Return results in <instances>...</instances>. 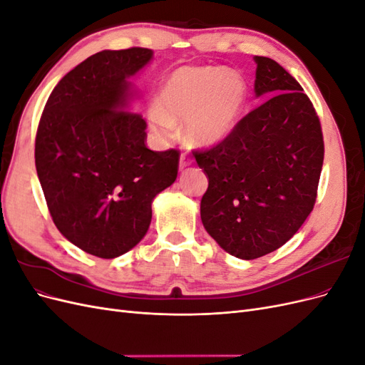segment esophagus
Here are the masks:
<instances>
[{
    "mask_svg": "<svg viewBox=\"0 0 365 365\" xmlns=\"http://www.w3.org/2000/svg\"><path fill=\"white\" fill-rule=\"evenodd\" d=\"M192 157L190 155H187V153H182L181 155V158H180V169L182 170V169H185V168H189V165L192 164Z\"/></svg>",
    "mask_w": 365,
    "mask_h": 365,
    "instance_id": "obj_1",
    "label": "esophagus"
}]
</instances>
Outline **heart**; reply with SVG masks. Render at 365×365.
I'll return each instance as SVG.
<instances>
[{
    "label": "heart",
    "mask_w": 365,
    "mask_h": 365,
    "mask_svg": "<svg viewBox=\"0 0 365 365\" xmlns=\"http://www.w3.org/2000/svg\"><path fill=\"white\" fill-rule=\"evenodd\" d=\"M245 97L247 88L239 76L213 67H185L164 83L149 117L163 138L172 134L175 121L187 120V137L212 145L233 130Z\"/></svg>",
    "instance_id": "obj_1"
}]
</instances>
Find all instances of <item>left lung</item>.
Instances as JSON below:
<instances>
[{
    "label": "left lung",
    "instance_id": "1",
    "mask_svg": "<svg viewBox=\"0 0 365 365\" xmlns=\"http://www.w3.org/2000/svg\"><path fill=\"white\" fill-rule=\"evenodd\" d=\"M268 97L216 145L193 149L208 176L201 219L220 248L252 260L284 245L311 215L324 160L315 108L280 63L256 56Z\"/></svg>",
    "mask_w": 365,
    "mask_h": 365
}]
</instances>
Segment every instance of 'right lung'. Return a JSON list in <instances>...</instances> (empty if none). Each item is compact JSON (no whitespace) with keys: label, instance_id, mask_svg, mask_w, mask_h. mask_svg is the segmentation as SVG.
<instances>
[{"label":"right lung","instance_id":"obj_1","mask_svg":"<svg viewBox=\"0 0 365 365\" xmlns=\"http://www.w3.org/2000/svg\"><path fill=\"white\" fill-rule=\"evenodd\" d=\"M150 58L141 47L93 54L54 86L39 118L35 163L53 222L102 259L145 237L152 200L178 175L180 150H150L146 121L126 109V77Z\"/></svg>","mask_w":365,"mask_h":365}]
</instances>
